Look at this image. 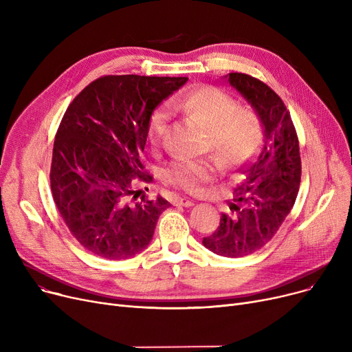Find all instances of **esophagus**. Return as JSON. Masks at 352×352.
Instances as JSON below:
<instances>
[{"instance_id":"1","label":"esophagus","mask_w":352,"mask_h":352,"mask_svg":"<svg viewBox=\"0 0 352 352\" xmlns=\"http://www.w3.org/2000/svg\"><path fill=\"white\" fill-rule=\"evenodd\" d=\"M175 204L177 206H182V207H192L194 206V201L187 198V197H178L175 199Z\"/></svg>"}]
</instances>
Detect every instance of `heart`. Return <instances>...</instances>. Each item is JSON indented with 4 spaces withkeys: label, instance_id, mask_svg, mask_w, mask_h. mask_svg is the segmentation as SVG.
<instances>
[{
    "label": "heart",
    "instance_id": "b5f03b06",
    "mask_svg": "<svg viewBox=\"0 0 352 352\" xmlns=\"http://www.w3.org/2000/svg\"><path fill=\"white\" fill-rule=\"evenodd\" d=\"M174 108H179L207 125L206 144L228 166L241 164L247 160L260 142V125L244 109H236L235 101L211 85L191 88L171 101ZM168 122V111L157 107L146 122V137L151 142H158ZM217 164L212 160H175L165 165L161 175L164 181L174 187L194 192L202 184L212 178Z\"/></svg>",
    "mask_w": 352,
    "mask_h": 352
}]
</instances>
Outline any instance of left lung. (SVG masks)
<instances>
[{"mask_svg":"<svg viewBox=\"0 0 352 352\" xmlns=\"http://www.w3.org/2000/svg\"><path fill=\"white\" fill-rule=\"evenodd\" d=\"M226 81L255 109L263 126V146L243 171L230 212L202 244L217 255L238 258L270 243L297 199L301 182L300 145L283 100L263 81L230 72Z\"/></svg>","mask_w":352,"mask_h":352,"instance_id":"left-lung-1","label":"left lung"}]
</instances>
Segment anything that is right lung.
Masks as SVG:
<instances>
[{"mask_svg": "<svg viewBox=\"0 0 352 352\" xmlns=\"http://www.w3.org/2000/svg\"><path fill=\"white\" fill-rule=\"evenodd\" d=\"M187 81L107 76L68 105L54 141L51 191L65 226L89 252L118 261L151 243L160 215L171 204L162 197L137 201L131 182L151 179L140 160L148 118Z\"/></svg>", "mask_w": 352, "mask_h": 352, "instance_id": "add662e5", "label": "right lung"}]
</instances>
